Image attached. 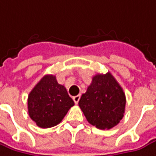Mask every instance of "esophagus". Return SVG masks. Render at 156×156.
Returning <instances> with one entry per match:
<instances>
[{
  "instance_id": "obj_1",
  "label": "esophagus",
  "mask_w": 156,
  "mask_h": 156,
  "mask_svg": "<svg viewBox=\"0 0 156 156\" xmlns=\"http://www.w3.org/2000/svg\"><path fill=\"white\" fill-rule=\"evenodd\" d=\"M73 99L74 102H75V104H78V101H79V99H80V96L78 95V96H75L73 97Z\"/></svg>"
}]
</instances>
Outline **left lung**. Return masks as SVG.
<instances>
[{"label": "left lung", "instance_id": "1", "mask_svg": "<svg viewBox=\"0 0 156 156\" xmlns=\"http://www.w3.org/2000/svg\"><path fill=\"white\" fill-rule=\"evenodd\" d=\"M126 95L110 73L96 74L78 105L88 122L101 130H109L122 119Z\"/></svg>", "mask_w": 156, "mask_h": 156}]
</instances>
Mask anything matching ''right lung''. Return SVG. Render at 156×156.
<instances>
[{"instance_id": "obj_1", "label": "right lung", "mask_w": 156, "mask_h": 156, "mask_svg": "<svg viewBox=\"0 0 156 156\" xmlns=\"http://www.w3.org/2000/svg\"><path fill=\"white\" fill-rule=\"evenodd\" d=\"M74 105L65 86L55 75H45L28 96V113L41 128H49L61 122Z\"/></svg>"}]
</instances>
